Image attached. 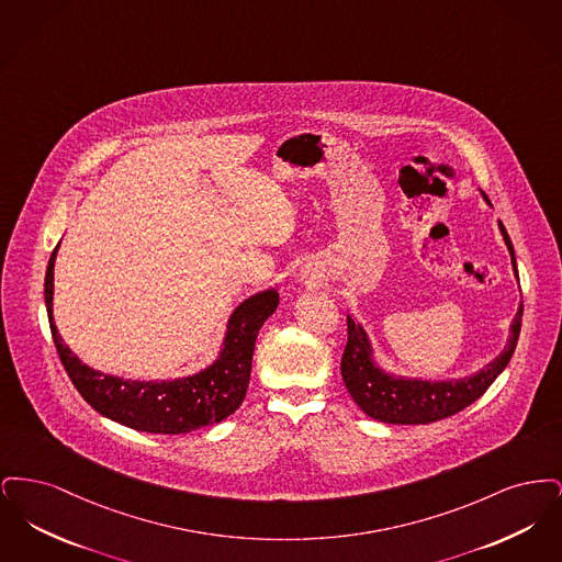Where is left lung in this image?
Returning a JSON list of instances; mask_svg holds the SVG:
<instances>
[{"mask_svg":"<svg viewBox=\"0 0 562 562\" xmlns=\"http://www.w3.org/2000/svg\"><path fill=\"white\" fill-rule=\"evenodd\" d=\"M499 232L508 246L512 268L518 278L514 246L509 240L504 223H499ZM522 324V303L516 312V318L509 328L506 349L482 371L472 376L453 379V381H419V379H402L381 371L373 362V349L367 333L360 324L348 316V346L341 358V376L346 381L349 396L353 402L376 422L383 424H401V426H419L447 419L454 413L463 411L472 402L479 401L508 367L509 358L518 344Z\"/></svg>","mask_w":562,"mask_h":562,"instance_id":"8db88e82","label":"left lung"}]
</instances>
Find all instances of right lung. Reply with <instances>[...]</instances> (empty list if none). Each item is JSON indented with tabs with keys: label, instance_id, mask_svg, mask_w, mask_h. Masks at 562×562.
<instances>
[{
	"label": "right lung",
	"instance_id": "right-lung-1",
	"mask_svg": "<svg viewBox=\"0 0 562 562\" xmlns=\"http://www.w3.org/2000/svg\"><path fill=\"white\" fill-rule=\"evenodd\" d=\"M54 248L46 269V310L58 358L81 398L109 419L151 434H188L223 422L240 406L248 381L259 328L278 307V293L252 294L232 314L225 346L206 371L175 381H126L92 371L67 348L53 316Z\"/></svg>",
	"mask_w": 562,
	"mask_h": 562
}]
</instances>
